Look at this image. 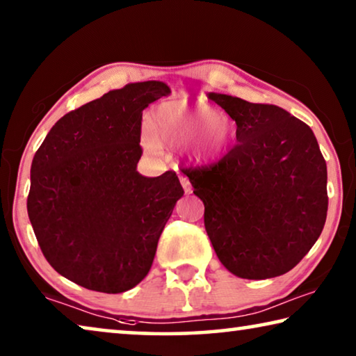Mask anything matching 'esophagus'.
I'll use <instances>...</instances> for the list:
<instances>
[{"instance_id":"34e87169","label":"esophagus","mask_w":356,"mask_h":356,"mask_svg":"<svg viewBox=\"0 0 356 356\" xmlns=\"http://www.w3.org/2000/svg\"><path fill=\"white\" fill-rule=\"evenodd\" d=\"M180 184H182V188H184V191H185V195H190L191 191H193V187H191V184H190V180L187 179V177H180Z\"/></svg>"}]
</instances>
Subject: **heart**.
<instances>
[{
    "mask_svg": "<svg viewBox=\"0 0 356 356\" xmlns=\"http://www.w3.org/2000/svg\"><path fill=\"white\" fill-rule=\"evenodd\" d=\"M144 145L150 152L160 147H184L200 160H213L227 150L233 138V123L212 107L190 103L187 98L163 101L147 117Z\"/></svg>",
    "mask_w": 356,
    "mask_h": 356,
    "instance_id": "obj_1",
    "label": "heart"
}]
</instances>
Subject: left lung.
Wrapping results in <instances>:
<instances>
[{
  "instance_id": "1",
  "label": "left lung",
  "mask_w": 356,
  "mask_h": 356,
  "mask_svg": "<svg viewBox=\"0 0 356 356\" xmlns=\"http://www.w3.org/2000/svg\"><path fill=\"white\" fill-rule=\"evenodd\" d=\"M209 98L236 122L238 144L217 165L187 172L204 202L207 236L231 274L277 277L301 261L325 227V158L312 129L282 107L222 93Z\"/></svg>"
}]
</instances>
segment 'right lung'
I'll use <instances>...</instances> for the list:
<instances>
[{"label":"right lung","mask_w":356,"mask_h":356,"mask_svg":"<svg viewBox=\"0 0 356 356\" xmlns=\"http://www.w3.org/2000/svg\"><path fill=\"white\" fill-rule=\"evenodd\" d=\"M169 93L160 81L111 90L61 117L33 158V231L50 266L83 289L136 286L184 196L176 172L144 177L136 169L143 111Z\"/></svg>","instance_id":"1"}]
</instances>
